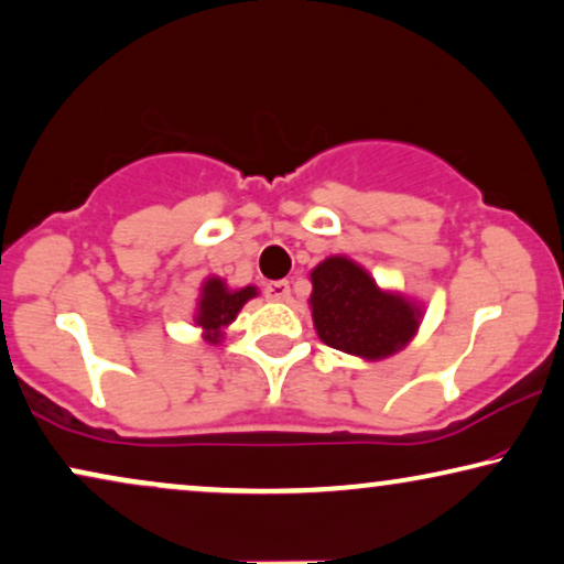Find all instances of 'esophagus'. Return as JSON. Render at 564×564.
<instances>
[{
	"label": "esophagus",
	"mask_w": 564,
	"mask_h": 564,
	"mask_svg": "<svg viewBox=\"0 0 564 564\" xmlns=\"http://www.w3.org/2000/svg\"><path fill=\"white\" fill-rule=\"evenodd\" d=\"M264 295L267 300H288L290 297V282L288 280H276V282H267L264 284Z\"/></svg>",
	"instance_id": "34e87169"
}]
</instances>
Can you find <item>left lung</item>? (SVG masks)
Returning <instances> with one entry per match:
<instances>
[{
  "mask_svg": "<svg viewBox=\"0 0 564 564\" xmlns=\"http://www.w3.org/2000/svg\"><path fill=\"white\" fill-rule=\"evenodd\" d=\"M313 324L321 341L341 352L380 360L412 339L420 308L391 292L345 256H332L311 272Z\"/></svg>",
  "mask_w": 564,
  "mask_h": 564,
  "instance_id": "obj_1",
  "label": "left lung"
}]
</instances>
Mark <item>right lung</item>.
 I'll return each mask as SVG.
<instances>
[{
  "instance_id": "obj_1",
  "label": "right lung",
  "mask_w": 564,
  "mask_h": 564,
  "mask_svg": "<svg viewBox=\"0 0 564 564\" xmlns=\"http://www.w3.org/2000/svg\"><path fill=\"white\" fill-rule=\"evenodd\" d=\"M253 295H256V288H243V290L230 292L228 288H225L223 280L212 276V280L204 282V288H202L196 324L207 332L209 341H217L219 328L228 326L230 321H236L238 311L243 308L246 300H251Z\"/></svg>"
}]
</instances>
